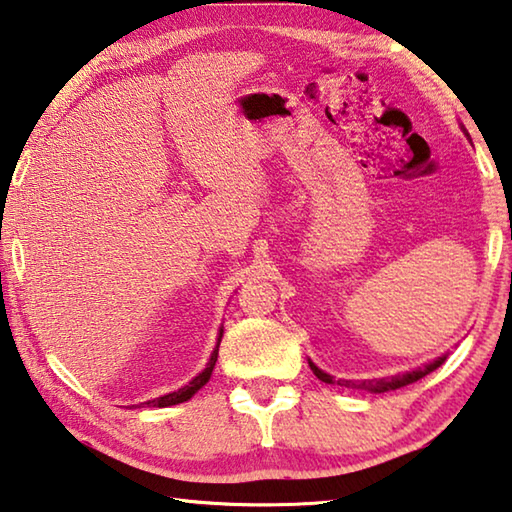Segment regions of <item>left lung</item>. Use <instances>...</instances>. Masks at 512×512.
<instances>
[{
    "label": "left lung",
    "instance_id": "left-lung-1",
    "mask_svg": "<svg viewBox=\"0 0 512 512\" xmlns=\"http://www.w3.org/2000/svg\"><path fill=\"white\" fill-rule=\"evenodd\" d=\"M445 358H448V353H445V356H441V358H436L434 362H427V365L418 367L414 371H407V374H398V376H392V378H378V380H362V383H353V380H336L333 376L324 374L322 369L315 367V362H311V358H309V367H311L313 374L322 380V383H331V385L338 383V385H345V387L367 389V392H371V394H383V392H392V389H401L405 385H412V383H416V380H421L427 374H432L434 369H439L443 365Z\"/></svg>",
    "mask_w": 512,
    "mask_h": 512
}]
</instances>
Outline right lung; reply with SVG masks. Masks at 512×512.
I'll list each match as a JSON object with an SVG mask.
<instances>
[{
	"label": "right lung",
	"instance_id": "1",
	"mask_svg": "<svg viewBox=\"0 0 512 512\" xmlns=\"http://www.w3.org/2000/svg\"><path fill=\"white\" fill-rule=\"evenodd\" d=\"M221 338H224V327L219 329V338H217V347L212 351V356L208 360L206 369L201 371L199 376H194L188 385L181 387L179 392H172V394H165L161 398H154V401H145V403H138V405H129V410L132 407H167V405H179L183 401H190V398L199 392V389L208 383L210 376H212V369L217 365V356H219V345H221Z\"/></svg>",
	"mask_w": 512,
	"mask_h": 512
}]
</instances>
